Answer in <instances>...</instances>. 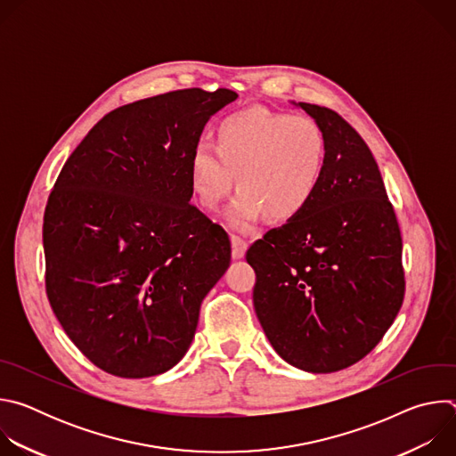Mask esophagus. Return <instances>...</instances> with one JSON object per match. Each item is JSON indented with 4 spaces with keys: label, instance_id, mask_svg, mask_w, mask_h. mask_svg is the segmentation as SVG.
<instances>
[{
    "label": "esophagus",
    "instance_id": "esophagus-1",
    "mask_svg": "<svg viewBox=\"0 0 456 456\" xmlns=\"http://www.w3.org/2000/svg\"><path fill=\"white\" fill-rule=\"evenodd\" d=\"M231 243H232V257L234 259H240V257H243L245 256V250H247V240H243L241 236H236V234H232L231 236Z\"/></svg>",
    "mask_w": 456,
    "mask_h": 456
}]
</instances>
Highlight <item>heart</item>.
<instances>
[{"instance_id": "heart-1", "label": "heart", "mask_w": 456, "mask_h": 456, "mask_svg": "<svg viewBox=\"0 0 456 456\" xmlns=\"http://www.w3.org/2000/svg\"><path fill=\"white\" fill-rule=\"evenodd\" d=\"M329 159V141L310 117L245 108L224 117L215 146L199 144L189 159V182L199 206L215 213L232 189L240 191L229 222L250 227L299 216L314 200Z\"/></svg>"}]
</instances>
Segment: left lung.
Segmentation results:
<instances>
[{"instance_id":"8db88e82","label":"left lung","mask_w":456,"mask_h":456,"mask_svg":"<svg viewBox=\"0 0 456 456\" xmlns=\"http://www.w3.org/2000/svg\"><path fill=\"white\" fill-rule=\"evenodd\" d=\"M329 141L310 206L247 250L254 310L274 350L312 373L368 355L397 317L406 290L403 236L379 166L334 110L299 102Z\"/></svg>"}]
</instances>
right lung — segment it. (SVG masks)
<instances>
[{
    "label": "right lung",
    "mask_w": 456,
    "mask_h": 456,
    "mask_svg": "<svg viewBox=\"0 0 456 456\" xmlns=\"http://www.w3.org/2000/svg\"><path fill=\"white\" fill-rule=\"evenodd\" d=\"M236 92L185 88L106 113L45 208V287L72 343L106 373L167 371L231 265L222 225L189 204V159Z\"/></svg>",
    "instance_id": "add662e5"
}]
</instances>
